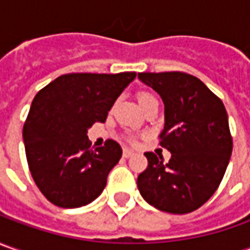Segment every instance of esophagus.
Here are the masks:
<instances>
[{"label": "esophagus", "instance_id": "1", "mask_svg": "<svg viewBox=\"0 0 250 250\" xmlns=\"http://www.w3.org/2000/svg\"><path fill=\"white\" fill-rule=\"evenodd\" d=\"M133 155L134 152L131 151V149H123V158H125V159H127V158H131Z\"/></svg>", "mask_w": 250, "mask_h": 250}]
</instances>
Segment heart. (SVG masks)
Listing matches in <instances>:
<instances>
[{"label":"heart","instance_id":"1","mask_svg":"<svg viewBox=\"0 0 250 250\" xmlns=\"http://www.w3.org/2000/svg\"><path fill=\"white\" fill-rule=\"evenodd\" d=\"M138 104L141 105L142 109H145L153 105V104H158V99L149 92H140L138 94Z\"/></svg>","mask_w":250,"mask_h":250}]
</instances>
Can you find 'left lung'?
I'll use <instances>...</instances> for the list:
<instances>
[{
    "label": "left lung",
    "instance_id": "8db88e82",
    "mask_svg": "<svg viewBox=\"0 0 250 250\" xmlns=\"http://www.w3.org/2000/svg\"><path fill=\"white\" fill-rule=\"evenodd\" d=\"M165 104L160 145L171 153L146 152L148 167L137 178L140 194L162 211L185 214L206 203L224 177L232 137L221 99L198 77L183 72L138 73Z\"/></svg>",
    "mask_w": 250,
    "mask_h": 250
}]
</instances>
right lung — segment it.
<instances>
[{"label": "right lung", "instance_id": "add662e5", "mask_svg": "<svg viewBox=\"0 0 250 250\" xmlns=\"http://www.w3.org/2000/svg\"><path fill=\"white\" fill-rule=\"evenodd\" d=\"M135 76V72L63 74L37 92L23 125V141L31 177L49 202L74 209L104 191L122 148L108 140L91 149L87 130L106 120Z\"/></svg>", "mask_w": 250, "mask_h": 250}]
</instances>
